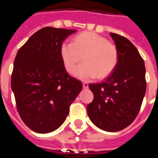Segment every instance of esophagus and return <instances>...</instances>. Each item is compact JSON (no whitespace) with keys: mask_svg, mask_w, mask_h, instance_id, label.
<instances>
[{"mask_svg":"<svg viewBox=\"0 0 158 158\" xmlns=\"http://www.w3.org/2000/svg\"><path fill=\"white\" fill-rule=\"evenodd\" d=\"M83 87H84V89H88V84H87V83H83Z\"/></svg>","mask_w":158,"mask_h":158,"instance_id":"1","label":"esophagus"}]
</instances>
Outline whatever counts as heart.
Masks as SVG:
<instances>
[{"mask_svg": "<svg viewBox=\"0 0 158 158\" xmlns=\"http://www.w3.org/2000/svg\"><path fill=\"white\" fill-rule=\"evenodd\" d=\"M61 55L64 67L71 72L76 64L84 63L75 68L74 77L82 81H90L106 77L114 70L118 62L116 46L95 32H84L74 38L73 43H62Z\"/></svg>", "mask_w": 158, "mask_h": 158, "instance_id": "obj_1", "label": "heart"}]
</instances>
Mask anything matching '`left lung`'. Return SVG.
I'll return each instance as SVG.
<instances>
[{
  "label": "left lung",
  "instance_id": "obj_1",
  "mask_svg": "<svg viewBox=\"0 0 158 158\" xmlns=\"http://www.w3.org/2000/svg\"><path fill=\"white\" fill-rule=\"evenodd\" d=\"M118 58L103 82L89 84L94 100L87 106L90 121L104 131L124 129L139 113L146 91L145 66L134 45L126 37L110 32Z\"/></svg>",
  "mask_w": 158,
  "mask_h": 158
}]
</instances>
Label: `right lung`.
I'll list each match as a JSON object with an SVG mask.
<instances>
[{"label": "right lung", "mask_w": 158, "mask_h": 158, "mask_svg": "<svg viewBox=\"0 0 158 158\" xmlns=\"http://www.w3.org/2000/svg\"><path fill=\"white\" fill-rule=\"evenodd\" d=\"M76 32L44 27L17 52L11 89L21 118L37 133L58 129L82 90L81 81L68 74L61 55L63 41Z\"/></svg>", "instance_id": "1"}]
</instances>
